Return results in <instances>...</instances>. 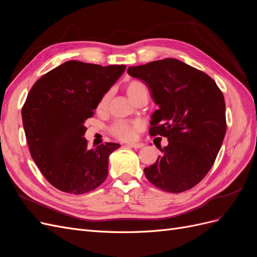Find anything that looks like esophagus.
<instances>
[{
    "label": "esophagus",
    "instance_id": "esophagus-1",
    "mask_svg": "<svg viewBox=\"0 0 257 257\" xmlns=\"http://www.w3.org/2000/svg\"><path fill=\"white\" fill-rule=\"evenodd\" d=\"M128 146L132 147V148H135V149H139V148L144 147V144H142V143H130Z\"/></svg>",
    "mask_w": 257,
    "mask_h": 257
}]
</instances>
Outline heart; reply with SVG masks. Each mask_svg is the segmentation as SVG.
I'll list each match as a JSON object with an SVG mask.
<instances>
[{
    "mask_svg": "<svg viewBox=\"0 0 257 257\" xmlns=\"http://www.w3.org/2000/svg\"><path fill=\"white\" fill-rule=\"evenodd\" d=\"M142 91H147L146 85L141 82V81H131L127 85V94L130 97H133L136 95L137 93L142 92ZM110 97V93H106V94L103 96V98L100 99L99 102V108H104L108 100H109ZM141 126V123L139 122H134V123H127V122H116L113 124L111 127V133L116 136L120 139H123V141H130V139L134 138L136 135L137 130Z\"/></svg>",
    "mask_w": 257,
    "mask_h": 257,
    "instance_id": "b5f03b06",
    "label": "heart"
}]
</instances>
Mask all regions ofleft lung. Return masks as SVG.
I'll list each match as a JSON object with an SVG mask.
<instances>
[{
  "label": "left lung",
  "instance_id": "obj_1",
  "mask_svg": "<svg viewBox=\"0 0 257 257\" xmlns=\"http://www.w3.org/2000/svg\"><path fill=\"white\" fill-rule=\"evenodd\" d=\"M128 75L145 82L159 106L151 115V136H164L162 157L145 168L157 188L181 193L203 180L226 133L223 93L211 77L177 59L130 66Z\"/></svg>",
  "mask_w": 257,
  "mask_h": 257
}]
</instances>
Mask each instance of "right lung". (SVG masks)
I'll use <instances>...</instances> for the list:
<instances>
[{
  "label": "right lung",
  "mask_w": 257,
  "mask_h": 257,
  "mask_svg": "<svg viewBox=\"0 0 257 257\" xmlns=\"http://www.w3.org/2000/svg\"><path fill=\"white\" fill-rule=\"evenodd\" d=\"M125 67L67 61L30 90L21 111L23 128L31 157L54 188L79 195L105 181L108 158L120 145L90 149L83 123Z\"/></svg>",
  "instance_id": "add662e5"
}]
</instances>
